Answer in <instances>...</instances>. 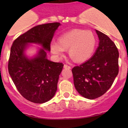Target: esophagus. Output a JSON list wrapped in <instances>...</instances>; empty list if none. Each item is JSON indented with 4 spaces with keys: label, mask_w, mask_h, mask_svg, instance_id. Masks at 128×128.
I'll return each mask as SVG.
<instances>
[{
    "label": "esophagus",
    "mask_w": 128,
    "mask_h": 128,
    "mask_svg": "<svg viewBox=\"0 0 128 128\" xmlns=\"http://www.w3.org/2000/svg\"><path fill=\"white\" fill-rule=\"evenodd\" d=\"M64 68H65V69H70V66H69L67 65V64H64Z\"/></svg>",
    "instance_id": "obj_1"
}]
</instances>
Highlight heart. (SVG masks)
<instances>
[{"instance_id":"1","label":"heart","mask_w":128,"mask_h":128,"mask_svg":"<svg viewBox=\"0 0 128 128\" xmlns=\"http://www.w3.org/2000/svg\"><path fill=\"white\" fill-rule=\"evenodd\" d=\"M96 46V40L92 32L74 29L60 35L58 42L51 41L50 49L58 58L62 56L65 50H68L69 56L75 62H83L92 56Z\"/></svg>"}]
</instances>
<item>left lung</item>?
Masks as SVG:
<instances>
[{
	"instance_id": "left-lung-1",
	"label": "left lung",
	"mask_w": 128,
	"mask_h": 128,
	"mask_svg": "<svg viewBox=\"0 0 128 128\" xmlns=\"http://www.w3.org/2000/svg\"><path fill=\"white\" fill-rule=\"evenodd\" d=\"M98 47L89 60L72 69L77 91L86 98H96L106 92L119 72V52L107 35L96 30Z\"/></svg>"
}]
</instances>
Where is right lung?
<instances>
[{
	"instance_id": "1",
	"label": "right lung",
	"mask_w": 128,
	"mask_h": 128,
	"mask_svg": "<svg viewBox=\"0 0 128 128\" xmlns=\"http://www.w3.org/2000/svg\"><path fill=\"white\" fill-rule=\"evenodd\" d=\"M58 22L37 25L14 40L8 63L9 74L18 91L25 99L35 104L51 100L56 92L59 76L64 64L46 58ZM28 43L42 46L38 54L29 59L24 54Z\"/></svg>"
}]
</instances>
